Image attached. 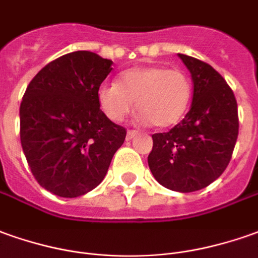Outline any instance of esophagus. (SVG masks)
Masks as SVG:
<instances>
[{
    "label": "esophagus",
    "instance_id": "34e87169",
    "mask_svg": "<svg viewBox=\"0 0 258 258\" xmlns=\"http://www.w3.org/2000/svg\"><path fill=\"white\" fill-rule=\"evenodd\" d=\"M138 135H139V132H138V131H127V133H126V139L132 140L133 138H136Z\"/></svg>",
    "mask_w": 258,
    "mask_h": 258
}]
</instances>
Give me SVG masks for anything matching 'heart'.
Instances as JSON below:
<instances>
[{"instance_id":"1","label":"heart","mask_w":258,"mask_h":258,"mask_svg":"<svg viewBox=\"0 0 258 258\" xmlns=\"http://www.w3.org/2000/svg\"><path fill=\"white\" fill-rule=\"evenodd\" d=\"M192 95L191 78L180 69L163 66L133 67L116 84H102L97 91L101 111L112 122H120L136 102L142 119L159 129L177 125L185 115Z\"/></svg>"}]
</instances>
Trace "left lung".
I'll use <instances>...</instances> for the list:
<instances>
[{
  "instance_id": "1",
  "label": "left lung",
  "mask_w": 258,
  "mask_h": 258,
  "mask_svg": "<svg viewBox=\"0 0 258 258\" xmlns=\"http://www.w3.org/2000/svg\"><path fill=\"white\" fill-rule=\"evenodd\" d=\"M191 73L192 104L173 129L154 133L147 161L154 178L178 192H194L221 177L239 135L237 102L212 66L178 54Z\"/></svg>"
}]
</instances>
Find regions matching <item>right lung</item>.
I'll list each match as a JSON object with an SVG mask.
<instances>
[{"label": "right lung", "instance_id": "1", "mask_svg": "<svg viewBox=\"0 0 258 258\" xmlns=\"http://www.w3.org/2000/svg\"><path fill=\"white\" fill-rule=\"evenodd\" d=\"M111 66L92 51H73L44 66L25 91L21 145L33 177L54 195L76 198L94 189L125 142V127L97 101Z\"/></svg>", "mask_w": 258, "mask_h": 258}]
</instances>
